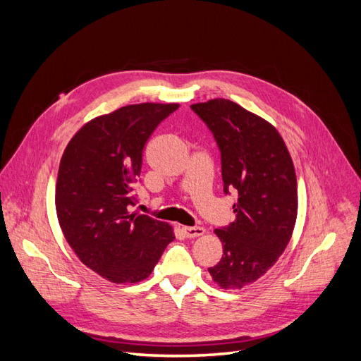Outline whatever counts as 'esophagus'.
I'll use <instances>...</instances> for the list:
<instances>
[{"label": "esophagus", "instance_id": "1", "mask_svg": "<svg viewBox=\"0 0 361 361\" xmlns=\"http://www.w3.org/2000/svg\"><path fill=\"white\" fill-rule=\"evenodd\" d=\"M182 232L185 233V236L187 238H197V236H202L203 233H204V228L203 227H199V226H195V227H182Z\"/></svg>", "mask_w": 361, "mask_h": 361}]
</instances>
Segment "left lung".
Wrapping results in <instances>:
<instances>
[{
    "label": "left lung",
    "instance_id": "left-lung-1",
    "mask_svg": "<svg viewBox=\"0 0 361 361\" xmlns=\"http://www.w3.org/2000/svg\"><path fill=\"white\" fill-rule=\"evenodd\" d=\"M221 154L224 194L236 191L235 221L216 228L223 256L207 268L223 289H241L276 264L297 221V176L285 141L262 117L228 99L191 105Z\"/></svg>",
    "mask_w": 361,
    "mask_h": 361
}]
</instances>
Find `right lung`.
I'll return each instance as SVG.
<instances>
[{
  "instance_id": "right-lung-1",
  "label": "right lung",
  "mask_w": 361,
  "mask_h": 361,
  "mask_svg": "<svg viewBox=\"0 0 361 361\" xmlns=\"http://www.w3.org/2000/svg\"><path fill=\"white\" fill-rule=\"evenodd\" d=\"M178 108L146 102L96 117L61 157L56 209L63 235L85 267L113 283L147 279L174 239L167 223L129 209L146 141Z\"/></svg>"
}]
</instances>
